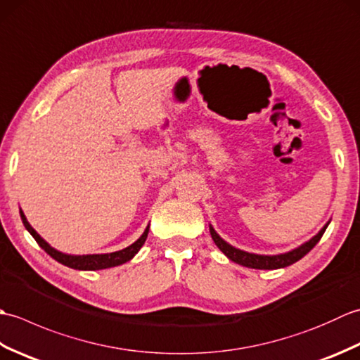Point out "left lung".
Segmentation results:
<instances>
[{"label": "left lung", "instance_id": "1", "mask_svg": "<svg viewBox=\"0 0 360 360\" xmlns=\"http://www.w3.org/2000/svg\"><path fill=\"white\" fill-rule=\"evenodd\" d=\"M328 224H330V221H328V223L322 229H320L317 235L312 236V238L308 240L307 243H303L302 246H298L289 252H285V254H278V255H259V254H252V252L236 249L232 246V244H229L227 241L221 238V236L217 233V231L212 226H209V231L212 235V240L215 241L218 249L223 252V254L229 259H232L233 263H238L244 267H250V269L272 271V269H280V267H286V266L294 264L295 262H298V259L307 255L308 252L320 241V238H322V235L325 233Z\"/></svg>", "mask_w": 360, "mask_h": 360}]
</instances>
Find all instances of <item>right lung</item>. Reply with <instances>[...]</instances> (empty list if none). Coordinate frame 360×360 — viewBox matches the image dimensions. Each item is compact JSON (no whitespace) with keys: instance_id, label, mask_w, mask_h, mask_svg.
<instances>
[{"instance_id":"obj_1","label":"right lung","mask_w":360,"mask_h":360,"mask_svg":"<svg viewBox=\"0 0 360 360\" xmlns=\"http://www.w3.org/2000/svg\"><path fill=\"white\" fill-rule=\"evenodd\" d=\"M20 217L22 219V224H25V227H26V231L34 236L35 241L38 243V246L44 249L46 254L51 255L53 259H57L58 263L71 267V269H79V271L108 269V267H114V266H119V264H124V263L129 262V259H131L143 246V243H145V240H147L148 231H150V226H147L145 227L143 233L131 244V246H128V248L117 250V252H111V254L71 255V254H63V252L53 249L48 241H44L41 236L37 233L35 229L29 224V221L26 219V215L22 213L21 209H20Z\"/></svg>"}]
</instances>
